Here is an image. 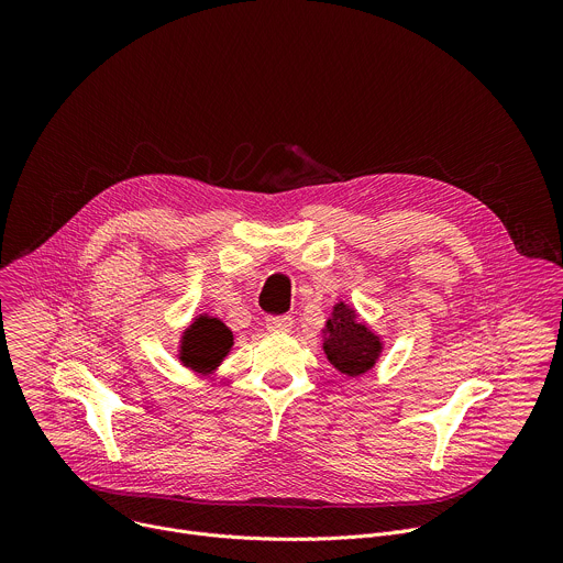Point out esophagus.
I'll use <instances>...</instances> for the list:
<instances>
[{"label": "esophagus", "instance_id": "34e87169", "mask_svg": "<svg viewBox=\"0 0 563 563\" xmlns=\"http://www.w3.org/2000/svg\"><path fill=\"white\" fill-rule=\"evenodd\" d=\"M267 328L272 332H291L294 320L289 316H269L267 318Z\"/></svg>", "mask_w": 563, "mask_h": 563}]
</instances>
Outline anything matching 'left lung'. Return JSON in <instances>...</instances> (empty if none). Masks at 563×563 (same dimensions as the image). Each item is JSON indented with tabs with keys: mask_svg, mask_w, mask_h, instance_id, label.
<instances>
[{
	"mask_svg": "<svg viewBox=\"0 0 563 563\" xmlns=\"http://www.w3.org/2000/svg\"><path fill=\"white\" fill-rule=\"evenodd\" d=\"M323 352L341 374L356 378L378 363L383 339L369 330L352 305L339 300L332 307V316L325 320Z\"/></svg>",
	"mask_w": 563,
	"mask_h": 563,
	"instance_id": "8db88e82",
	"label": "left lung"
}]
</instances>
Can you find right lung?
<instances>
[{"instance_id": "right-lung-1", "label": "right lung", "mask_w": 563, "mask_h": 563, "mask_svg": "<svg viewBox=\"0 0 563 563\" xmlns=\"http://www.w3.org/2000/svg\"><path fill=\"white\" fill-rule=\"evenodd\" d=\"M233 347V332L220 318L200 313L183 332L178 345V358L196 374H213Z\"/></svg>"}]
</instances>
